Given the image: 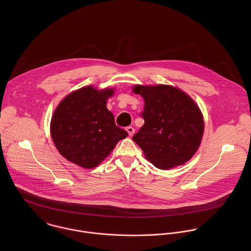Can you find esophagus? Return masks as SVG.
I'll return each mask as SVG.
<instances>
[{"instance_id":"34e87169","label":"esophagus","mask_w":251,"mask_h":251,"mask_svg":"<svg viewBox=\"0 0 251 251\" xmlns=\"http://www.w3.org/2000/svg\"><path fill=\"white\" fill-rule=\"evenodd\" d=\"M126 131H127V133H128L129 136H132V135L134 134V132H135V129H134L132 126H127V127H126Z\"/></svg>"}]
</instances>
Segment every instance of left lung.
<instances>
[{"instance_id":"obj_1","label":"left lung","mask_w":251,"mask_h":251,"mask_svg":"<svg viewBox=\"0 0 251 251\" xmlns=\"http://www.w3.org/2000/svg\"><path fill=\"white\" fill-rule=\"evenodd\" d=\"M145 100V124L132 140L156 168L167 170L187 162L204 133L203 115L184 92L169 85H136Z\"/></svg>"}]
</instances>
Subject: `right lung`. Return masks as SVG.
Listing matches in <instances>:
<instances>
[{
	"instance_id": "right-lung-1",
	"label": "right lung",
	"mask_w": 251,
	"mask_h": 251,
	"mask_svg": "<svg viewBox=\"0 0 251 251\" xmlns=\"http://www.w3.org/2000/svg\"><path fill=\"white\" fill-rule=\"evenodd\" d=\"M113 94V89L87 86L68 95L56 108L50 132L66 159L83 168H95L128 135L116 126L114 115L106 107Z\"/></svg>"
}]
</instances>
